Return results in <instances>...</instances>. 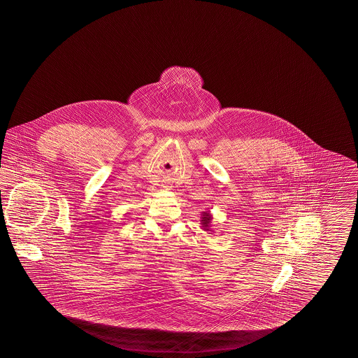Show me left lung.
<instances>
[{
	"label": "left lung",
	"mask_w": 358,
	"mask_h": 358,
	"mask_svg": "<svg viewBox=\"0 0 358 358\" xmlns=\"http://www.w3.org/2000/svg\"><path fill=\"white\" fill-rule=\"evenodd\" d=\"M201 225L205 231H213L211 230V222H213V215L210 211H205L201 215Z\"/></svg>",
	"instance_id": "obj_1"
}]
</instances>
